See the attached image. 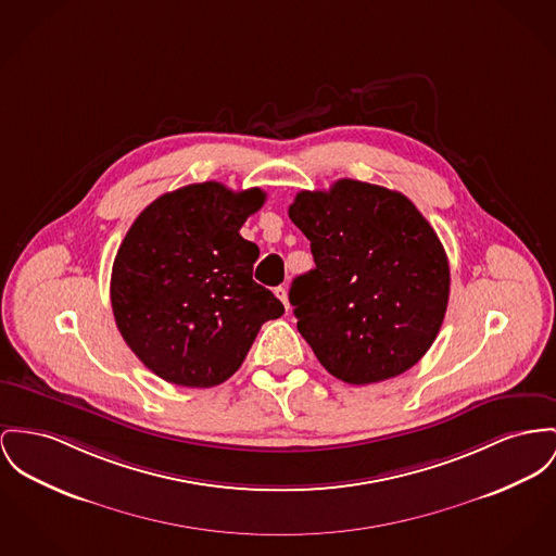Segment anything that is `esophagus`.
I'll return each mask as SVG.
<instances>
[{"label": "esophagus", "mask_w": 556, "mask_h": 556, "mask_svg": "<svg viewBox=\"0 0 556 556\" xmlns=\"http://www.w3.org/2000/svg\"><path fill=\"white\" fill-rule=\"evenodd\" d=\"M274 293H276V296L285 303V307L289 309V293H287V289H285V287H276V291H274Z\"/></svg>", "instance_id": "34e87169"}]
</instances>
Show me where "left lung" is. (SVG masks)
I'll list each match as a JSON object with an SVG mask.
<instances>
[{
    "instance_id": "obj_1",
    "label": "left lung",
    "mask_w": 556,
    "mask_h": 556,
    "mask_svg": "<svg viewBox=\"0 0 556 556\" xmlns=\"http://www.w3.org/2000/svg\"><path fill=\"white\" fill-rule=\"evenodd\" d=\"M289 217L316 267L289 291L320 365L354 386L410 369L434 343L448 301L443 244L401 191L339 179L299 191Z\"/></svg>"
}]
</instances>
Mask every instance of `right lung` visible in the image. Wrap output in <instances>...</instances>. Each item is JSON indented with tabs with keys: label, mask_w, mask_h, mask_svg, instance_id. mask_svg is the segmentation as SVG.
<instances>
[{
	"label": "right lung",
	"mask_w": 556,
	"mask_h": 556,
	"mask_svg": "<svg viewBox=\"0 0 556 556\" xmlns=\"http://www.w3.org/2000/svg\"><path fill=\"white\" fill-rule=\"evenodd\" d=\"M263 202L260 187L193 184L153 200L122 240L113 318L137 358L164 381L219 386L240 369L261 325L285 314L253 280L260 247L240 236Z\"/></svg>",
	"instance_id": "obj_1"
}]
</instances>
